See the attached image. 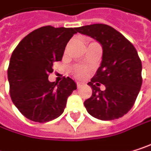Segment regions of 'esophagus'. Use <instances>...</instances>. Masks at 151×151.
I'll use <instances>...</instances> for the list:
<instances>
[{
	"label": "esophagus",
	"mask_w": 151,
	"mask_h": 151,
	"mask_svg": "<svg viewBox=\"0 0 151 151\" xmlns=\"http://www.w3.org/2000/svg\"><path fill=\"white\" fill-rule=\"evenodd\" d=\"M82 86H84V83L83 82H80V81H77V87L78 88H80Z\"/></svg>",
	"instance_id": "obj_1"
}]
</instances>
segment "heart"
<instances>
[{
  "label": "heart",
  "instance_id": "1",
  "mask_svg": "<svg viewBox=\"0 0 151 151\" xmlns=\"http://www.w3.org/2000/svg\"><path fill=\"white\" fill-rule=\"evenodd\" d=\"M74 74L79 78H83L86 75L87 73V69L84 66H76L74 68Z\"/></svg>",
  "mask_w": 151,
  "mask_h": 151
}]
</instances>
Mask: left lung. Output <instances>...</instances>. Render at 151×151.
<instances>
[{"instance_id": "1", "label": "left lung", "mask_w": 151, "mask_h": 151, "mask_svg": "<svg viewBox=\"0 0 151 151\" xmlns=\"http://www.w3.org/2000/svg\"><path fill=\"white\" fill-rule=\"evenodd\" d=\"M77 31L95 39L103 49L101 66L87 84L93 89L92 96L84 102L87 112L102 121L123 116L134 105L142 82V62L136 48L106 24L86 25ZM100 83L106 86L104 91L98 87Z\"/></svg>"}]
</instances>
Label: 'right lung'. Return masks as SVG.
Instances as JSON below:
<instances>
[{"mask_svg": "<svg viewBox=\"0 0 151 151\" xmlns=\"http://www.w3.org/2000/svg\"><path fill=\"white\" fill-rule=\"evenodd\" d=\"M77 28L41 27L16 46L9 61L8 78L13 103L29 120L47 122L60 116L67 98L77 89L71 78L50 82L53 63L61 61Z\"/></svg>", "mask_w": 151, "mask_h": 151, "instance_id": "add662e5", "label": "right lung"}]
</instances>
